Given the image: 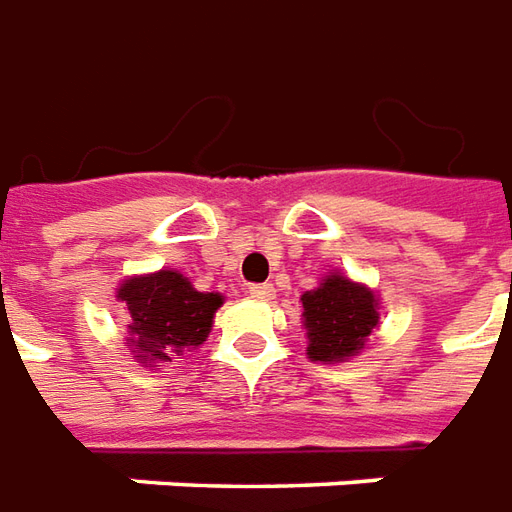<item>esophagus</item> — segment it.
<instances>
[{
	"label": "esophagus",
	"instance_id": "esophagus-1",
	"mask_svg": "<svg viewBox=\"0 0 512 512\" xmlns=\"http://www.w3.org/2000/svg\"><path fill=\"white\" fill-rule=\"evenodd\" d=\"M248 295L256 297V300H273L275 297V286L273 284H250Z\"/></svg>",
	"mask_w": 512,
	"mask_h": 512
}]
</instances>
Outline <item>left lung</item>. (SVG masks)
Segmentation results:
<instances>
[{"instance_id":"8db88e82","label":"left lung","mask_w":512,"mask_h":512,"mask_svg":"<svg viewBox=\"0 0 512 512\" xmlns=\"http://www.w3.org/2000/svg\"><path fill=\"white\" fill-rule=\"evenodd\" d=\"M306 355L320 364H342L358 355L380 322L375 289L344 273H328L320 286L300 295Z\"/></svg>"}]
</instances>
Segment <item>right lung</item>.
Wrapping results in <instances>:
<instances>
[{"label":"right lung","mask_w":512,"mask_h":512,"mask_svg":"<svg viewBox=\"0 0 512 512\" xmlns=\"http://www.w3.org/2000/svg\"><path fill=\"white\" fill-rule=\"evenodd\" d=\"M118 300L126 303V347L143 366H162L173 355L198 350L212 333L223 295L198 292L179 270L129 275L118 286Z\"/></svg>","instance_id":"right-lung-1"}]
</instances>
